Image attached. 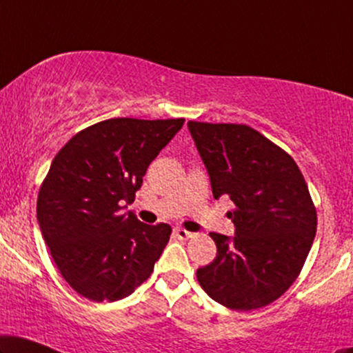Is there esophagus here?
<instances>
[{"mask_svg": "<svg viewBox=\"0 0 353 353\" xmlns=\"http://www.w3.org/2000/svg\"><path fill=\"white\" fill-rule=\"evenodd\" d=\"M173 233H175L178 239H188V238H191V236H192V233H190V231H186L183 228H175V230H173Z\"/></svg>", "mask_w": 353, "mask_h": 353, "instance_id": "1", "label": "esophagus"}]
</instances>
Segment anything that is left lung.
I'll return each mask as SVG.
<instances>
[{"label":"left lung","mask_w":353,"mask_h":353,"mask_svg":"<svg viewBox=\"0 0 353 353\" xmlns=\"http://www.w3.org/2000/svg\"><path fill=\"white\" fill-rule=\"evenodd\" d=\"M215 199L228 196L234 236L210 233L216 257L197 270L221 305L248 312L291 288L315 239L316 210L294 159L248 125L188 122Z\"/></svg>","instance_id":"1"}]
</instances>
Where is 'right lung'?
<instances>
[{
  "instance_id": "1",
  "label": "right lung",
  "mask_w": 353,
  "mask_h": 353,
  "mask_svg": "<svg viewBox=\"0 0 353 353\" xmlns=\"http://www.w3.org/2000/svg\"><path fill=\"white\" fill-rule=\"evenodd\" d=\"M185 119H109L77 133L43 181L37 219L70 288L90 301H119L151 276L170 239L167 223L125 214L157 154Z\"/></svg>"
}]
</instances>
